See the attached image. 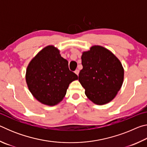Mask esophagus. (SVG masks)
I'll list each match as a JSON object with an SVG mask.
<instances>
[{"label":"esophagus","instance_id":"1","mask_svg":"<svg viewBox=\"0 0 147 147\" xmlns=\"http://www.w3.org/2000/svg\"><path fill=\"white\" fill-rule=\"evenodd\" d=\"M74 73H75L76 75H78V74H79V70H78V69H76V70H75V71H74Z\"/></svg>","mask_w":147,"mask_h":147}]
</instances>
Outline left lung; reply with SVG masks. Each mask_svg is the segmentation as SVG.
<instances>
[{
	"instance_id": "obj_1",
	"label": "left lung",
	"mask_w": 147,
	"mask_h": 147,
	"mask_svg": "<svg viewBox=\"0 0 147 147\" xmlns=\"http://www.w3.org/2000/svg\"><path fill=\"white\" fill-rule=\"evenodd\" d=\"M83 69L78 80L89 100L98 105L109 102L120 90L124 80L121 61L104 47H91L82 55Z\"/></svg>"
}]
</instances>
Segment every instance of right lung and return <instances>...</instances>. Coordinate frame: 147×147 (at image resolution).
<instances>
[{
	"mask_svg": "<svg viewBox=\"0 0 147 147\" xmlns=\"http://www.w3.org/2000/svg\"><path fill=\"white\" fill-rule=\"evenodd\" d=\"M78 78L69 70L68 61L53 45L39 51L30 62L26 72L27 86L34 97L51 106L63 100L69 84Z\"/></svg>",
	"mask_w": 147,
	"mask_h": 147,
	"instance_id": "right-lung-1",
	"label": "right lung"
}]
</instances>
